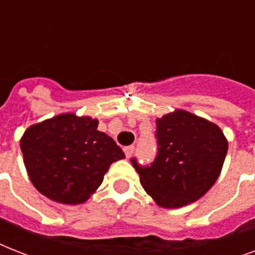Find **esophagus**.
<instances>
[{
    "mask_svg": "<svg viewBox=\"0 0 255 255\" xmlns=\"http://www.w3.org/2000/svg\"><path fill=\"white\" fill-rule=\"evenodd\" d=\"M133 151H135V147L133 145H128V147L124 148V153H126V157L129 159L132 155H133Z\"/></svg>",
    "mask_w": 255,
    "mask_h": 255,
    "instance_id": "34e87169",
    "label": "esophagus"
}]
</instances>
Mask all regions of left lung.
Here are the masks:
<instances>
[{"mask_svg": "<svg viewBox=\"0 0 255 255\" xmlns=\"http://www.w3.org/2000/svg\"><path fill=\"white\" fill-rule=\"evenodd\" d=\"M157 153L151 164L131 163L156 204L180 208L197 201L220 176L228 152L222 131L190 112L177 111L156 119Z\"/></svg>", "mask_w": 255, "mask_h": 255, "instance_id": "8db88e82", "label": "left lung"}]
</instances>
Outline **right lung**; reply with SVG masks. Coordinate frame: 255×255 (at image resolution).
Returning a JSON list of instances; mask_svg holds the SVG:
<instances>
[{
  "instance_id": "obj_1",
  "label": "right lung",
  "mask_w": 255,
  "mask_h": 255,
  "mask_svg": "<svg viewBox=\"0 0 255 255\" xmlns=\"http://www.w3.org/2000/svg\"><path fill=\"white\" fill-rule=\"evenodd\" d=\"M23 163L33 185L53 201L82 204L124 152L98 120L63 114L31 126L21 139Z\"/></svg>"
}]
</instances>
